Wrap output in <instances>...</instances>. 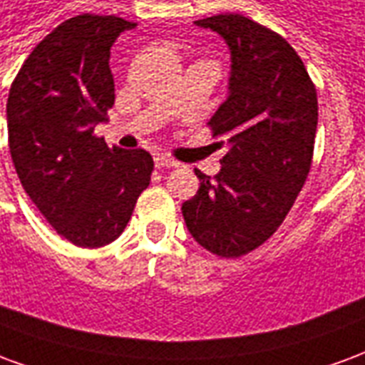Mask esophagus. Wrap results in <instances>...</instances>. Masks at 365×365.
<instances>
[{
  "label": "esophagus",
  "mask_w": 365,
  "mask_h": 365,
  "mask_svg": "<svg viewBox=\"0 0 365 365\" xmlns=\"http://www.w3.org/2000/svg\"><path fill=\"white\" fill-rule=\"evenodd\" d=\"M154 164H156V168H158V170L178 166V162H175L174 158H170V156H164V154H156V156H154Z\"/></svg>",
  "instance_id": "obj_1"
}]
</instances>
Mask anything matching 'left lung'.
Segmentation results:
<instances>
[{"instance_id":"left-lung-1","label":"left lung","mask_w":365,"mask_h":365,"mask_svg":"<svg viewBox=\"0 0 365 365\" xmlns=\"http://www.w3.org/2000/svg\"><path fill=\"white\" fill-rule=\"evenodd\" d=\"M230 48L229 97L209 127L227 144L221 172L195 170L182 205L191 237L221 258L252 252L279 229L313 164L319 103L303 60L283 36L238 13L195 21Z\"/></svg>"}]
</instances>
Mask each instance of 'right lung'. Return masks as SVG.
I'll return each instance as SVG.
<instances>
[{
  "label": "right lung",
  "instance_id": "obj_1",
  "mask_svg": "<svg viewBox=\"0 0 365 365\" xmlns=\"http://www.w3.org/2000/svg\"><path fill=\"white\" fill-rule=\"evenodd\" d=\"M135 23L83 13L46 35L7 97V135L21 185L60 237L82 248L113 242L150 183L146 150L109 148L96 125L115 103L109 56Z\"/></svg>",
  "mask_w": 365,
  "mask_h": 365
}]
</instances>
